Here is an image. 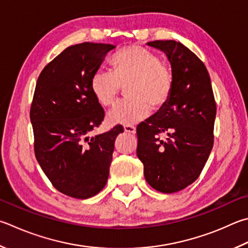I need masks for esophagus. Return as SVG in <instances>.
Listing matches in <instances>:
<instances>
[{"instance_id":"1","label":"esophagus","mask_w":248,"mask_h":248,"mask_svg":"<svg viewBox=\"0 0 248 248\" xmlns=\"http://www.w3.org/2000/svg\"><path fill=\"white\" fill-rule=\"evenodd\" d=\"M124 130L125 133H130V134H134L137 132V129L136 127H133V125H124Z\"/></svg>"}]
</instances>
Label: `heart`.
Returning <instances> with one entry per match:
<instances>
[{
	"instance_id": "heart-1",
	"label": "heart",
	"mask_w": 248,
	"mask_h": 248,
	"mask_svg": "<svg viewBox=\"0 0 248 248\" xmlns=\"http://www.w3.org/2000/svg\"><path fill=\"white\" fill-rule=\"evenodd\" d=\"M91 91L102 106L116 102L121 87L129 100L120 102L107 114L111 125L138 124L150 116L152 105L160 108L172 91V74L158 56L147 48L131 46L124 48L112 60V73L98 69L91 78Z\"/></svg>"
}]
</instances>
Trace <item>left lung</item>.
I'll return each instance as SVG.
<instances>
[{"label": "left lung", "instance_id": "left-lung-1", "mask_svg": "<svg viewBox=\"0 0 248 248\" xmlns=\"http://www.w3.org/2000/svg\"><path fill=\"white\" fill-rule=\"evenodd\" d=\"M147 46L167 56L172 91L154 116L138 125L137 154L147 183L161 193H174L200 177L213 150L217 108L208 71L191 49L173 40Z\"/></svg>", "mask_w": 248, "mask_h": 248}]
</instances>
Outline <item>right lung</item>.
<instances>
[{
  "instance_id": "obj_1",
  "label": "right lung",
  "mask_w": 248,
  "mask_h": 248,
  "mask_svg": "<svg viewBox=\"0 0 248 248\" xmlns=\"http://www.w3.org/2000/svg\"><path fill=\"white\" fill-rule=\"evenodd\" d=\"M116 46L84 42L71 46L40 74L30 108L34 154L57 191L89 199L106 186L115 140L124 129L90 138L104 119L91 91V78Z\"/></svg>"
}]
</instances>
